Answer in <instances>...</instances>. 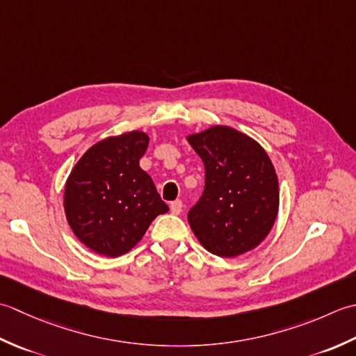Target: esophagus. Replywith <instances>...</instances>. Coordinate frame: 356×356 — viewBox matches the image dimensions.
Returning a JSON list of instances; mask_svg holds the SVG:
<instances>
[{
    "label": "esophagus",
    "instance_id": "34e87169",
    "mask_svg": "<svg viewBox=\"0 0 356 356\" xmlns=\"http://www.w3.org/2000/svg\"><path fill=\"white\" fill-rule=\"evenodd\" d=\"M181 210H183V201L177 200V201L170 202V212H172L173 215H179Z\"/></svg>",
    "mask_w": 356,
    "mask_h": 356
}]
</instances>
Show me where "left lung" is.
<instances>
[{
  "label": "left lung",
  "mask_w": 356,
  "mask_h": 356,
  "mask_svg": "<svg viewBox=\"0 0 356 356\" xmlns=\"http://www.w3.org/2000/svg\"><path fill=\"white\" fill-rule=\"evenodd\" d=\"M204 163V191L187 213L198 241L224 258L255 249L278 213V178L252 138L226 126L187 136Z\"/></svg>",
  "instance_id": "1"
}]
</instances>
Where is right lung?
Listing matches in <instances>:
<instances>
[{"label": "right lung", "instance_id": "right-lung-1", "mask_svg": "<svg viewBox=\"0 0 356 356\" xmlns=\"http://www.w3.org/2000/svg\"><path fill=\"white\" fill-rule=\"evenodd\" d=\"M149 136L129 132L92 146L67 178L64 210L70 229L90 250L124 255L150 222L169 210L154 181L140 168Z\"/></svg>", "mask_w": 356, "mask_h": 356}]
</instances>
